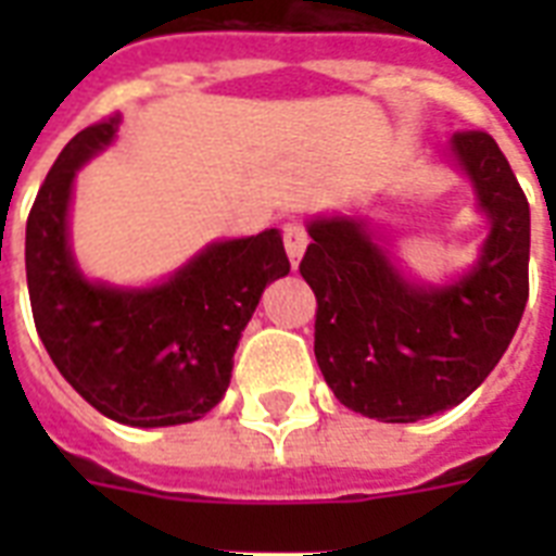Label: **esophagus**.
Here are the masks:
<instances>
[{
	"instance_id": "esophagus-1",
	"label": "esophagus",
	"mask_w": 556,
	"mask_h": 556,
	"mask_svg": "<svg viewBox=\"0 0 556 556\" xmlns=\"http://www.w3.org/2000/svg\"><path fill=\"white\" fill-rule=\"evenodd\" d=\"M282 242H286V253L288 260H291V265H296L300 256H303L305 244H308V230H305L303 222H288V225L282 227Z\"/></svg>"
}]
</instances>
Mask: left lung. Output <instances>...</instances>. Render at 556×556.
<instances>
[{"mask_svg": "<svg viewBox=\"0 0 556 556\" xmlns=\"http://www.w3.org/2000/svg\"><path fill=\"white\" fill-rule=\"evenodd\" d=\"M450 150L491 218L465 277L415 286L357 216L314 218L300 262L317 296L314 355L323 378L340 404L387 424L462 404L500 364L528 303L526 192L488 132H456Z\"/></svg>", "mask_w": 556, "mask_h": 556, "instance_id": "left-lung-1", "label": "left lung"}]
</instances>
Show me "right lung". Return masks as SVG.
Returning a JSON list of instances; mask_svg holds the SVG:
<instances>
[{
	"instance_id": "add662e5",
	"label": "right lung",
	"mask_w": 556,
	"mask_h": 556,
	"mask_svg": "<svg viewBox=\"0 0 556 556\" xmlns=\"http://www.w3.org/2000/svg\"><path fill=\"white\" fill-rule=\"evenodd\" d=\"M117 124L112 115L74 135L34 199L25 227L34 326L60 375L112 421H199L225 397L262 291L291 262L270 227L207 244L161 286L89 282L68 248V201L77 169L115 141Z\"/></svg>"
}]
</instances>
